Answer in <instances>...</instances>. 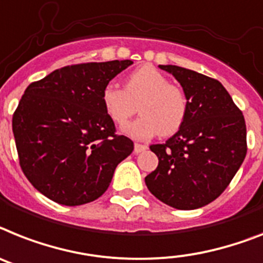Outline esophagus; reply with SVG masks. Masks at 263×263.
<instances>
[{
    "label": "esophagus",
    "mask_w": 263,
    "mask_h": 263,
    "mask_svg": "<svg viewBox=\"0 0 263 263\" xmlns=\"http://www.w3.org/2000/svg\"><path fill=\"white\" fill-rule=\"evenodd\" d=\"M147 148H148V145L135 143V149H134V151H135V154H142V152H144Z\"/></svg>",
    "instance_id": "34e87169"
}]
</instances>
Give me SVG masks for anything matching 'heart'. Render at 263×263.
I'll return each instance as SVG.
<instances>
[{"label": "heart", "mask_w": 263, "mask_h": 263, "mask_svg": "<svg viewBox=\"0 0 263 263\" xmlns=\"http://www.w3.org/2000/svg\"><path fill=\"white\" fill-rule=\"evenodd\" d=\"M101 103L116 124L125 123L139 104L142 115L123 125V131L140 140L159 134L173 135L179 131L189 114V100L182 88L170 84L168 79L151 65L128 74L124 89L107 84L101 90Z\"/></svg>", "instance_id": "1"}]
</instances>
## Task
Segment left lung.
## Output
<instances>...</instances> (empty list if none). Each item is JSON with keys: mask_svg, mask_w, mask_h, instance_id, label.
I'll use <instances>...</instances> for the list:
<instances>
[{"mask_svg": "<svg viewBox=\"0 0 263 263\" xmlns=\"http://www.w3.org/2000/svg\"><path fill=\"white\" fill-rule=\"evenodd\" d=\"M159 68L179 81L189 114L164 144L149 147L159 164L145 176V184L165 204L195 210L217 199L243 163L248 151L245 118L215 79L176 65Z\"/></svg>", "mask_w": 263, "mask_h": 263, "instance_id": "1", "label": "left lung"}]
</instances>
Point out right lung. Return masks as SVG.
Here are the masks:
<instances>
[{
  "label": "right lung",
  "mask_w": 263,
  "mask_h": 263,
  "mask_svg": "<svg viewBox=\"0 0 263 263\" xmlns=\"http://www.w3.org/2000/svg\"><path fill=\"white\" fill-rule=\"evenodd\" d=\"M131 60L87 63L53 70L24 92L13 115L20 165L53 202L80 206L107 191L115 168L134 151L116 135L101 90Z\"/></svg>",
  "instance_id": "obj_1"
}]
</instances>
